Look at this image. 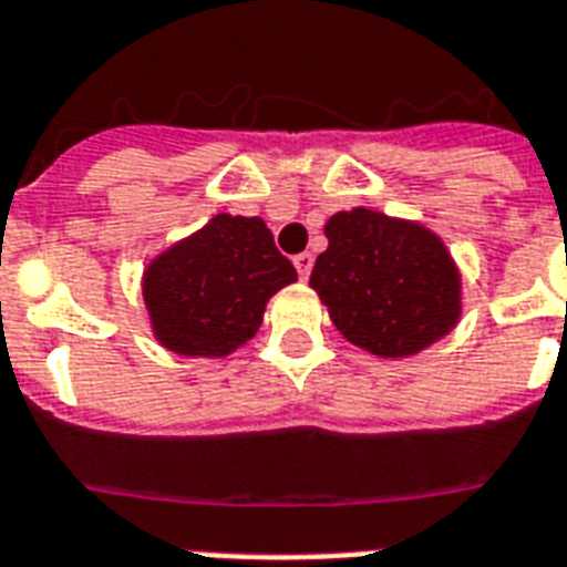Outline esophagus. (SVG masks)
I'll return each instance as SVG.
<instances>
[{"instance_id": "1", "label": "esophagus", "mask_w": 567, "mask_h": 567, "mask_svg": "<svg viewBox=\"0 0 567 567\" xmlns=\"http://www.w3.org/2000/svg\"><path fill=\"white\" fill-rule=\"evenodd\" d=\"M311 265H315V258H311V252H300V256L293 258V267H297V274H300L302 282H306V279H309Z\"/></svg>"}]
</instances>
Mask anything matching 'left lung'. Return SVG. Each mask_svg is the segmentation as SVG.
I'll return each instance as SVG.
<instances>
[{
	"instance_id": "8db88e82",
	"label": "left lung",
	"mask_w": 567,
	"mask_h": 567,
	"mask_svg": "<svg viewBox=\"0 0 567 567\" xmlns=\"http://www.w3.org/2000/svg\"><path fill=\"white\" fill-rule=\"evenodd\" d=\"M323 235L309 285L350 344L409 359L456 329L462 274L430 226L359 205L332 214Z\"/></svg>"
}]
</instances>
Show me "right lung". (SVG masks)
<instances>
[{"label":"right lung","instance_id":"1","mask_svg":"<svg viewBox=\"0 0 567 567\" xmlns=\"http://www.w3.org/2000/svg\"><path fill=\"white\" fill-rule=\"evenodd\" d=\"M297 270L261 217L214 214L144 267L141 293L153 338L176 355L223 359L256 336L267 300Z\"/></svg>","mask_w":567,"mask_h":567}]
</instances>
